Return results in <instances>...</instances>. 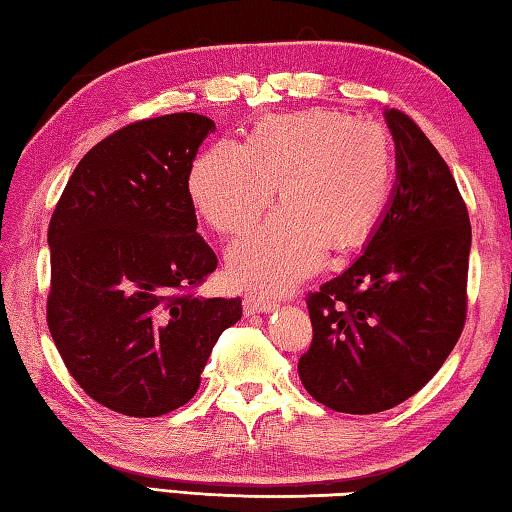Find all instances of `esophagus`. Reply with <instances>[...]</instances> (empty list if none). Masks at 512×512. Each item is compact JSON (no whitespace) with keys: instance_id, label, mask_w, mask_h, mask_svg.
Wrapping results in <instances>:
<instances>
[{"instance_id":"1","label":"esophagus","mask_w":512,"mask_h":512,"mask_svg":"<svg viewBox=\"0 0 512 512\" xmlns=\"http://www.w3.org/2000/svg\"><path fill=\"white\" fill-rule=\"evenodd\" d=\"M243 310H245L247 316H252V314H269V312L276 310V303L272 301V298L249 294V296H245V301H243Z\"/></svg>"}]
</instances>
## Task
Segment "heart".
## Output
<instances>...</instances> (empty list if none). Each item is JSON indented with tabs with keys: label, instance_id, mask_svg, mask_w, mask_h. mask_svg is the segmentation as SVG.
I'll return each mask as SVG.
<instances>
[{
	"label": "heart",
	"instance_id": "1",
	"mask_svg": "<svg viewBox=\"0 0 512 512\" xmlns=\"http://www.w3.org/2000/svg\"><path fill=\"white\" fill-rule=\"evenodd\" d=\"M285 209L231 245L229 278L281 292L321 267L325 249L350 252L372 234L392 187V140L381 124L312 109L267 115L245 144L220 140L189 173V194L211 227L240 234L272 205Z\"/></svg>",
	"mask_w": 512,
	"mask_h": 512
}]
</instances>
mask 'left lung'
<instances>
[{
  "instance_id": "8db88e82",
  "label": "left lung",
  "mask_w": 512,
  "mask_h": 512,
  "mask_svg": "<svg viewBox=\"0 0 512 512\" xmlns=\"http://www.w3.org/2000/svg\"><path fill=\"white\" fill-rule=\"evenodd\" d=\"M397 180L361 256L307 298L314 339L298 361L312 397L372 414L419 392L466 321L470 220L457 182L406 113L385 111Z\"/></svg>"
}]
</instances>
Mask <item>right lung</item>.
<instances>
[{"instance_id": "right-lung-1", "label": "right lung", "mask_w": 512, "mask_h": 512, "mask_svg": "<svg viewBox=\"0 0 512 512\" xmlns=\"http://www.w3.org/2000/svg\"><path fill=\"white\" fill-rule=\"evenodd\" d=\"M214 120L133 122L86 153L48 225V330L80 388L127 417L194 397L240 298L194 296L218 267L196 234L189 173Z\"/></svg>"}]
</instances>
